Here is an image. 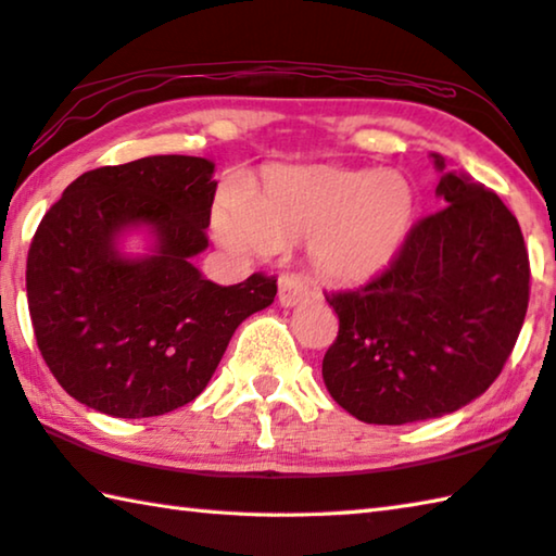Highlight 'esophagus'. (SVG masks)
<instances>
[{"label": "esophagus", "mask_w": 556, "mask_h": 556, "mask_svg": "<svg viewBox=\"0 0 556 556\" xmlns=\"http://www.w3.org/2000/svg\"><path fill=\"white\" fill-rule=\"evenodd\" d=\"M308 296V287L306 281L299 275H287L279 279V304L281 306H296L299 301H304Z\"/></svg>", "instance_id": "esophagus-1"}]
</instances>
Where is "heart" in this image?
Here are the masks:
<instances>
[{
    "label": "heart",
    "mask_w": 556,
    "mask_h": 556,
    "mask_svg": "<svg viewBox=\"0 0 556 556\" xmlns=\"http://www.w3.org/2000/svg\"><path fill=\"white\" fill-rule=\"evenodd\" d=\"M413 214L408 179L389 169L271 167L245 191L243 204L220 201L214 230L233 252H271L308 240L311 265L323 279L362 285L396 260Z\"/></svg>",
    "instance_id": "obj_1"
}]
</instances>
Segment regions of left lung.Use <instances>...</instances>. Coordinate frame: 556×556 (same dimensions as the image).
<instances>
[{"label": "left lung", "mask_w": 556, "mask_h": 556, "mask_svg": "<svg viewBox=\"0 0 556 556\" xmlns=\"http://www.w3.org/2000/svg\"><path fill=\"white\" fill-rule=\"evenodd\" d=\"M432 157L445 206L408 230L381 275L326 294L340 328L323 381L342 408L375 426L438 418L481 396L528 313L518 218L496 191Z\"/></svg>", "instance_id": "left-lung-1"}]
</instances>
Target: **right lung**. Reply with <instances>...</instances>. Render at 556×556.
<instances>
[{"mask_svg":"<svg viewBox=\"0 0 556 556\" xmlns=\"http://www.w3.org/2000/svg\"><path fill=\"white\" fill-rule=\"evenodd\" d=\"M214 163L153 155L79 175L46 211L26 260L40 355L60 387L114 418H153L194 401L236 328L277 294L255 271L233 287L199 275L208 245ZM150 225L153 256L128 261L115 238Z\"/></svg>","mask_w":556,"mask_h":556,"instance_id":"right-lung-1","label":"right lung"}]
</instances>
